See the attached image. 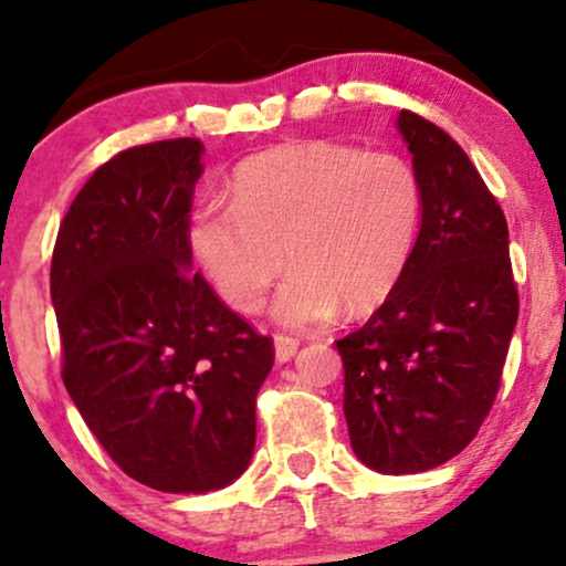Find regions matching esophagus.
Here are the masks:
<instances>
[{
  "label": "esophagus",
  "mask_w": 566,
  "mask_h": 566,
  "mask_svg": "<svg viewBox=\"0 0 566 566\" xmlns=\"http://www.w3.org/2000/svg\"><path fill=\"white\" fill-rule=\"evenodd\" d=\"M274 346H276V361H290L292 356L297 354V348H301V340L290 335H276Z\"/></svg>",
  "instance_id": "esophagus-1"
}]
</instances>
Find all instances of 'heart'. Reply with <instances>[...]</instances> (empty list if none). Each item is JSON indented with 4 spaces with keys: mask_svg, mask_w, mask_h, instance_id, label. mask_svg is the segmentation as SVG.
Here are the masks:
<instances>
[{
    "mask_svg": "<svg viewBox=\"0 0 566 566\" xmlns=\"http://www.w3.org/2000/svg\"><path fill=\"white\" fill-rule=\"evenodd\" d=\"M423 223V180L396 151L297 140L244 159L233 199H207L188 220V244L220 301L239 314L274 301L287 327H316L343 305L378 308L405 276ZM289 258H283V252Z\"/></svg>",
    "mask_w": 566,
    "mask_h": 566,
    "instance_id": "b5f03b06",
    "label": "heart"
}]
</instances>
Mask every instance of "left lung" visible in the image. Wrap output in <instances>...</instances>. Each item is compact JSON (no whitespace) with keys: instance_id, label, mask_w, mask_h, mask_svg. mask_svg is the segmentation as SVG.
<instances>
[{"instance_id":"left-lung-1","label":"left lung","mask_w":566,"mask_h":566,"mask_svg":"<svg viewBox=\"0 0 566 566\" xmlns=\"http://www.w3.org/2000/svg\"><path fill=\"white\" fill-rule=\"evenodd\" d=\"M423 180V223L405 276L365 327L335 343L356 458L420 473L471 444L490 415L518 319L509 223L469 154L401 112Z\"/></svg>"}]
</instances>
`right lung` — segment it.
Here are the masks:
<instances>
[{"label":"right lung","mask_w":566,"mask_h":566,"mask_svg":"<svg viewBox=\"0 0 566 566\" xmlns=\"http://www.w3.org/2000/svg\"><path fill=\"white\" fill-rule=\"evenodd\" d=\"M199 138L119 151L57 229L50 295L63 382L108 458L159 492L231 484L255 450L274 340L191 274Z\"/></svg>","instance_id":"1"}]
</instances>
